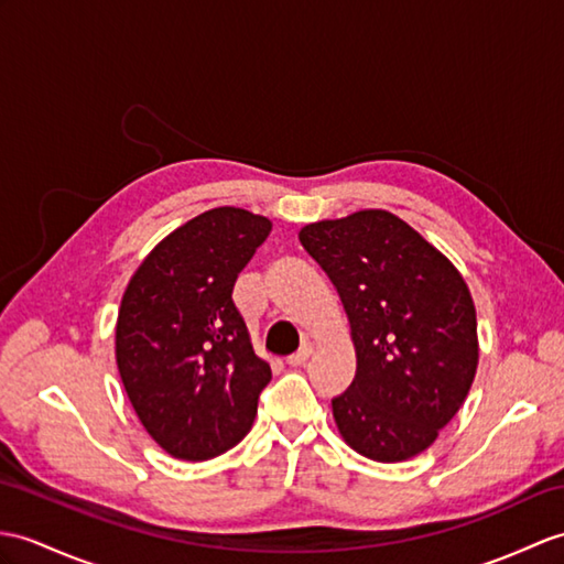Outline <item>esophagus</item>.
<instances>
[{"label":"esophagus","mask_w":564,"mask_h":564,"mask_svg":"<svg viewBox=\"0 0 564 564\" xmlns=\"http://www.w3.org/2000/svg\"><path fill=\"white\" fill-rule=\"evenodd\" d=\"M310 356H312V346H303L297 352H293L291 358L285 360L288 368H300V365H305L310 360Z\"/></svg>","instance_id":"esophagus-1"}]
</instances>
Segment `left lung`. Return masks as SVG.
Wrapping results in <instances>:
<instances>
[{
	"label": "left lung",
	"instance_id": "8db88e82",
	"mask_svg": "<svg viewBox=\"0 0 564 564\" xmlns=\"http://www.w3.org/2000/svg\"><path fill=\"white\" fill-rule=\"evenodd\" d=\"M297 238L334 283L356 346V379L332 399L338 432L372 462L425 452L459 413L478 368L464 276L382 208L310 223Z\"/></svg>",
	"mask_w": 564,
	"mask_h": 564
}]
</instances>
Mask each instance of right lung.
Instances as JSON below:
<instances>
[{
    "mask_svg": "<svg viewBox=\"0 0 564 564\" xmlns=\"http://www.w3.org/2000/svg\"><path fill=\"white\" fill-rule=\"evenodd\" d=\"M271 220L218 206L153 247L129 279L115 356L141 425L182 462H206L250 432L271 368L254 356L232 285Z\"/></svg>",
    "mask_w": 564,
    "mask_h": 564,
    "instance_id": "1",
    "label": "right lung"
}]
</instances>
